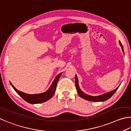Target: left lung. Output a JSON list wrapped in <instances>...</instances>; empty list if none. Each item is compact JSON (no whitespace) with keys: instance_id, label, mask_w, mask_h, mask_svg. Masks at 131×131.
<instances>
[{"instance_id":"obj_1","label":"left lung","mask_w":131,"mask_h":131,"mask_svg":"<svg viewBox=\"0 0 131 131\" xmlns=\"http://www.w3.org/2000/svg\"><path fill=\"white\" fill-rule=\"evenodd\" d=\"M120 43V45L121 47V48H122V50L124 53V49H123V47L122 43H121V42L120 41L119 42ZM75 86H76V89L77 90V93L81 97V98H83V99H85L88 101H93V102H103V101H105L107 100L108 99H109L112 95H113L114 93H116V91L117 90V89L119 88V86L117 88H116L115 90H114L113 91H110V92H108L107 93H105L104 94L101 95L99 96H91L86 94L84 93H83L81 89L79 88V83H78V78L77 75H75Z\"/></svg>"}]
</instances>
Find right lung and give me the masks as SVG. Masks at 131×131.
<instances>
[{"mask_svg": "<svg viewBox=\"0 0 131 131\" xmlns=\"http://www.w3.org/2000/svg\"><path fill=\"white\" fill-rule=\"evenodd\" d=\"M62 72L59 74L57 77L55 78L52 84L48 90L45 91V92L41 94H28L23 93L22 91L18 90L14 86L12 83L10 82V84L13 88L14 89V90L25 101H26L27 102L30 103L31 104H40L47 101L50 99L56 91L57 83L58 82L60 77L61 76Z\"/></svg>", "mask_w": 131, "mask_h": 131, "instance_id": "add662e5", "label": "right lung"}]
</instances>
